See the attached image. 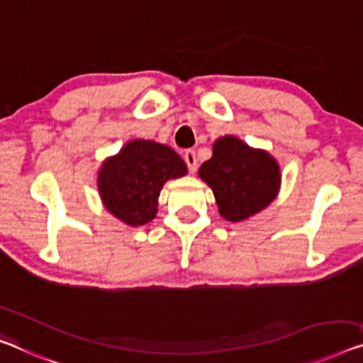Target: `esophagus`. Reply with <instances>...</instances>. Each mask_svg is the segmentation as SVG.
I'll list each match as a JSON object with an SVG mask.
<instances>
[{
  "mask_svg": "<svg viewBox=\"0 0 363 363\" xmlns=\"http://www.w3.org/2000/svg\"><path fill=\"white\" fill-rule=\"evenodd\" d=\"M184 161H186V164L189 167V171L196 172L197 171V156H196V151L194 150H187L186 153H184Z\"/></svg>",
  "mask_w": 363,
  "mask_h": 363,
  "instance_id": "esophagus-1",
  "label": "esophagus"
}]
</instances>
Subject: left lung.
<instances>
[{
	"instance_id": "8db88e82",
	"label": "left lung",
	"mask_w": 363,
	"mask_h": 363,
	"mask_svg": "<svg viewBox=\"0 0 363 363\" xmlns=\"http://www.w3.org/2000/svg\"><path fill=\"white\" fill-rule=\"evenodd\" d=\"M199 174L212 187L220 215L230 221L246 220L266 208L280 184L272 156L230 135L213 143L212 158L200 166Z\"/></svg>"
}]
</instances>
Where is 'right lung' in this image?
Segmentation results:
<instances>
[{
  "instance_id": "right-lung-1",
  "label": "right lung",
  "mask_w": 363,
  "mask_h": 363,
  "mask_svg": "<svg viewBox=\"0 0 363 363\" xmlns=\"http://www.w3.org/2000/svg\"><path fill=\"white\" fill-rule=\"evenodd\" d=\"M187 172L174 150L133 140L101 166L97 187L106 208L123 223L140 226L156 216L161 187Z\"/></svg>"
}]
</instances>
